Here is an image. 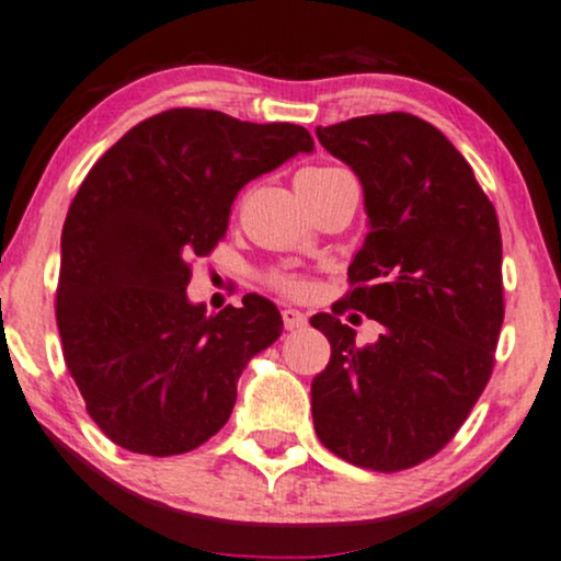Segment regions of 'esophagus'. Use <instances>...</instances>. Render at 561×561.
<instances>
[{
  "label": "esophagus",
  "mask_w": 561,
  "mask_h": 561,
  "mask_svg": "<svg viewBox=\"0 0 561 561\" xmlns=\"http://www.w3.org/2000/svg\"><path fill=\"white\" fill-rule=\"evenodd\" d=\"M280 314H283V325H286V331H301V329H305V325H307L305 312L291 310V307H286V310H283Z\"/></svg>",
  "instance_id": "obj_1"
}]
</instances>
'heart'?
I'll return each instance as SVG.
<instances>
[{
	"mask_svg": "<svg viewBox=\"0 0 561 561\" xmlns=\"http://www.w3.org/2000/svg\"><path fill=\"white\" fill-rule=\"evenodd\" d=\"M312 172H325V169H312ZM273 283L280 288V291H286V294H301V291H305V283H301L299 278H291V275H275Z\"/></svg>",
	"mask_w": 561,
	"mask_h": 561,
	"instance_id": "heart-1",
	"label": "heart"
}]
</instances>
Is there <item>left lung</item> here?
Returning <instances> with one entry per match:
<instances>
[{
    "mask_svg": "<svg viewBox=\"0 0 561 561\" xmlns=\"http://www.w3.org/2000/svg\"><path fill=\"white\" fill-rule=\"evenodd\" d=\"M360 178L368 236L347 297L310 323L331 360L312 379L320 443L355 467H419L456 437L488 387L503 323L501 228L474 172L437 127L376 113L318 127ZM382 323L360 348L346 307Z\"/></svg>",
    "mask_w": 561,
    "mask_h": 561,
    "instance_id": "8db88e82",
    "label": "left lung"
}]
</instances>
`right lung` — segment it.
Listing matches in <instances>:
<instances>
[{"mask_svg":"<svg viewBox=\"0 0 561 561\" xmlns=\"http://www.w3.org/2000/svg\"><path fill=\"white\" fill-rule=\"evenodd\" d=\"M312 148L297 124L172 108L90 169L62 225L55 318L87 413L113 443L178 456L230 419L238 376L283 320L260 294L206 314L187 301L191 262L222 241L249 180Z\"/></svg>","mask_w":561,"mask_h":561,"instance_id":"right-lung-1","label":"right lung"}]
</instances>
